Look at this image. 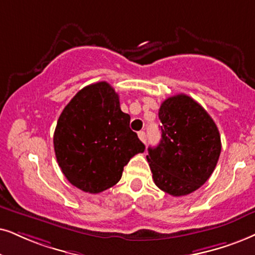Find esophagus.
Segmentation results:
<instances>
[{"label": "esophagus", "mask_w": 255, "mask_h": 255, "mask_svg": "<svg viewBox=\"0 0 255 255\" xmlns=\"http://www.w3.org/2000/svg\"><path fill=\"white\" fill-rule=\"evenodd\" d=\"M137 136H138V138H140L141 141H142V142H146V133H144L143 130L138 131V133H137Z\"/></svg>", "instance_id": "esophagus-1"}]
</instances>
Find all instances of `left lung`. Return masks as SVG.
Listing matches in <instances>:
<instances>
[{"label": "left lung", "mask_w": 255, "mask_h": 255, "mask_svg": "<svg viewBox=\"0 0 255 255\" xmlns=\"http://www.w3.org/2000/svg\"><path fill=\"white\" fill-rule=\"evenodd\" d=\"M161 141L148 148L147 161L161 191L182 196L196 191L214 172L221 151L218 127L188 95L166 99L159 109Z\"/></svg>", "instance_id": "obj_1"}]
</instances>
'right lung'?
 <instances>
[{
	"instance_id": "1",
	"label": "right lung",
	"mask_w": 255,
	"mask_h": 255,
	"mask_svg": "<svg viewBox=\"0 0 255 255\" xmlns=\"http://www.w3.org/2000/svg\"><path fill=\"white\" fill-rule=\"evenodd\" d=\"M129 121L119 95L105 81L85 87L70 100L57 120L54 149L73 186L98 194L117 185L124 167L144 150Z\"/></svg>"
}]
</instances>
